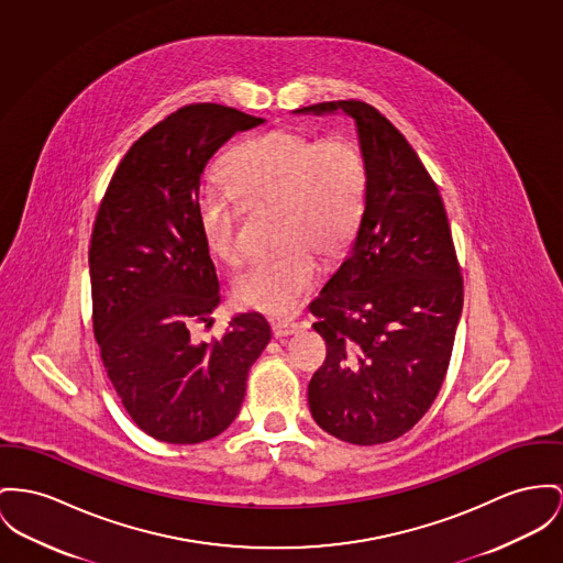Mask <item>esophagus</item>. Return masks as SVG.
<instances>
[{
    "instance_id": "esophagus-1",
    "label": "esophagus",
    "mask_w": 563,
    "mask_h": 563,
    "mask_svg": "<svg viewBox=\"0 0 563 563\" xmlns=\"http://www.w3.org/2000/svg\"><path fill=\"white\" fill-rule=\"evenodd\" d=\"M300 324L299 322H275L273 324V335L275 338H290V335H295V333H299Z\"/></svg>"
}]
</instances>
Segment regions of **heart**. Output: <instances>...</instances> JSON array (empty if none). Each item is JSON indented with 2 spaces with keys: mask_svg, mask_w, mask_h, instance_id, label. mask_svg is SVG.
I'll list each match as a JSON object with an SVG mask.
<instances>
[{
  "mask_svg": "<svg viewBox=\"0 0 563 563\" xmlns=\"http://www.w3.org/2000/svg\"><path fill=\"white\" fill-rule=\"evenodd\" d=\"M225 179L198 191V224L224 263L245 261L241 239L247 209H275L282 254L245 268L234 284L241 305L288 316L318 282V261H333L352 243L365 211L367 164L361 150L333 136L273 130L241 143L225 159ZM242 200L239 201L238 198Z\"/></svg>",
  "mask_w": 563,
  "mask_h": 563,
  "instance_id": "heart-1",
  "label": "heart"
}]
</instances>
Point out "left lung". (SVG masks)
<instances>
[{
    "label": "left lung",
    "mask_w": 563,
    "mask_h": 563,
    "mask_svg": "<svg viewBox=\"0 0 563 563\" xmlns=\"http://www.w3.org/2000/svg\"><path fill=\"white\" fill-rule=\"evenodd\" d=\"M350 114L367 164L356 239L309 305L327 361L307 397L313 420L341 442L374 446L408 433L449 372L463 277L449 216L406 136L361 100L295 113Z\"/></svg>",
    "instance_id": "1"
}]
</instances>
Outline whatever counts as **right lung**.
Listing matches in <instances>:
<instances>
[{
    "label": "right lung",
    "mask_w": 563,
    "mask_h": 563,
    "mask_svg": "<svg viewBox=\"0 0 563 563\" xmlns=\"http://www.w3.org/2000/svg\"><path fill=\"white\" fill-rule=\"evenodd\" d=\"M261 123L209 102L168 114L123 155L96 216L93 335L125 412L159 442L225 431L271 341L261 313L234 316L222 339L189 338L222 299L198 224L200 175L228 139Z\"/></svg>",
    "instance_id": "add662e5"
}]
</instances>
